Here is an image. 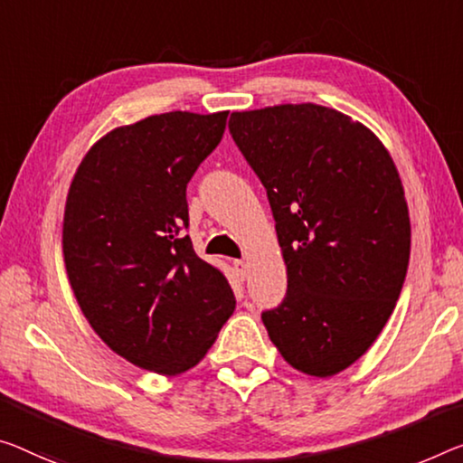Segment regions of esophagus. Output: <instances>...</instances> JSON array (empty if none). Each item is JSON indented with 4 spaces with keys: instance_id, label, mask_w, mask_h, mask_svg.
<instances>
[{
    "instance_id": "34e87169",
    "label": "esophagus",
    "mask_w": 463,
    "mask_h": 463,
    "mask_svg": "<svg viewBox=\"0 0 463 463\" xmlns=\"http://www.w3.org/2000/svg\"><path fill=\"white\" fill-rule=\"evenodd\" d=\"M233 271H236L240 279H244L246 273H248V265L244 260H233Z\"/></svg>"
}]
</instances>
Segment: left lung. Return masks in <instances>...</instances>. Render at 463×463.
I'll return each instance as SVG.
<instances>
[{"mask_svg": "<svg viewBox=\"0 0 463 463\" xmlns=\"http://www.w3.org/2000/svg\"><path fill=\"white\" fill-rule=\"evenodd\" d=\"M230 132L267 190L288 294L262 312L283 360L333 376L379 337L410 262L397 167L364 124L315 103L233 111Z\"/></svg>", "mask_w": 463, "mask_h": 463, "instance_id": "left-lung-1", "label": "left lung"}]
</instances>
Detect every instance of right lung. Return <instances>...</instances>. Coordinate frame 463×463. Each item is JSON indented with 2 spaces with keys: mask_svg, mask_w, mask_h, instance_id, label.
Instances as JSON below:
<instances>
[{
  "mask_svg": "<svg viewBox=\"0 0 463 463\" xmlns=\"http://www.w3.org/2000/svg\"><path fill=\"white\" fill-rule=\"evenodd\" d=\"M227 113L169 111L119 126L90 146L70 184V286L97 335L145 371H190L236 308L225 275L184 233L186 186L222 142Z\"/></svg>",
  "mask_w": 463,
  "mask_h": 463,
  "instance_id": "obj_1",
  "label": "right lung"
}]
</instances>
